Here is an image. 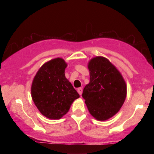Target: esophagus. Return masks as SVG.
Segmentation results:
<instances>
[{"mask_svg":"<svg viewBox=\"0 0 154 154\" xmlns=\"http://www.w3.org/2000/svg\"><path fill=\"white\" fill-rule=\"evenodd\" d=\"M77 91H78V92H79V94H80V95H81L82 93H83V88H78Z\"/></svg>","mask_w":154,"mask_h":154,"instance_id":"34e87169","label":"esophagus"}]
</instances>
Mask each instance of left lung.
Returning a JSON list of instances; mask_svg holds the SVG:
<instances>
[{
  "instance_id": "1",
  "label": "left lung",
  "mask_w": 154,
  "mask_h": 154,
  "mask_svg": "<svg viewBox=\"0 0 154 154\" xmlns=\"http://www.w3.org/2000/svg\"><path fill=\"white\" fill-rule=\"evenodd\" d=\"M90 83L84 88L82 96L88 111L99 121L114 116L123 106L127 87L118 69L103 57L89 62Z\"/></svg>"
}]
</instances>
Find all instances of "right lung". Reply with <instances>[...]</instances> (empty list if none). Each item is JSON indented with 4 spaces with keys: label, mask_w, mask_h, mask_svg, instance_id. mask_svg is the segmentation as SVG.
<instances>
[{
    "label": "right lung",
    "mask_w": 154,
    "mask_h": 154,
    "mask_svg": "<svg viewBox=\"0 0 154 154\" xmlns=\"http://www.w3.org/2000/svg\"><path fill=\"white\" fill-rule=\"evenodd\" d=\"M67 64L62 58L46 62L41 67L31 85V97L42 114L50 119H60L68 112L79 94L66 79Z\"/></svg>",
    "instance_id": "1"
}]
</instances>
